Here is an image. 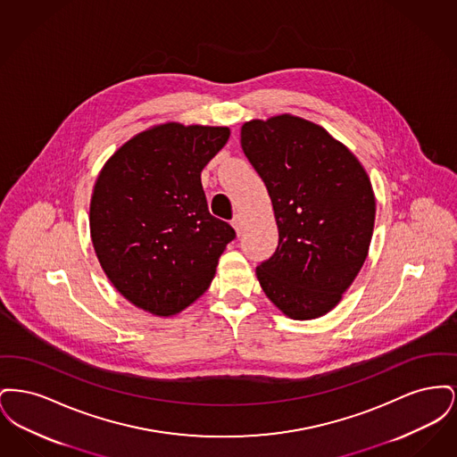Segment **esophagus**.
I'll use <instances>...</instances> for the list:
<instances>
[{"label":"esophagus","instance_id":"34e87169","mask_svg":"<svg viewBox=\"0 0 457 457\" xmlns=\"http://www.w3.org/2000/svg\"><path fill=\"white\" fill-rule=\"evenodd\" d=\"M231 224H233L237 235H241V231H243V219H241V216H235L233 220H231Z\"/></svg>","mask_w":457,"mask_h":457}]
</instances>
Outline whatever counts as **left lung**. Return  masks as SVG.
Returning a JSON list of instances; mask_svg holds the SVG:
<instances>
[{
  "label": "left lung",
  "instance_id": "8db88e82",
  "mask_svg": "<svg viewBox=\"0 0 457 457\" xmlns=\"http://www.w3.org/2000/svg\"><path fill=\"white\" fill-rule=\"evenodd\" d=\"M241 149L272 200L279 245L257 267L265 296L293 320L328 313L369 257L375 195L358 157L293 114L250 120Z\"/></svg>",
  "mask_w": 457,
  "mask_h": 457
}]
</instances>
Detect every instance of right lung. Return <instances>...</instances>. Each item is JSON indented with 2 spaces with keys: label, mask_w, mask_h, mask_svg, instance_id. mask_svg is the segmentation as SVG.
I'll list each match as a JSON object with an SVG mask.
<instances>
[{
  "label": "right lung",
  "mask_w": 457,
  "mask_h": 457,
  "mask_svg": "<svg viewBox=\"0 0 457 457\" xmlns=\"http://www.w3.org/2000/svg\"><path fill=\"white\" fill-rule=\"evenodd\" d=\"M229 133L154 125L112 154L96 179L88 224L97 261L131 304L155 317H173L198 300L235 238L209 212L200 181Z\"/></svg>",
  "instance_id": "right-lung-1"
}]
</instances>
